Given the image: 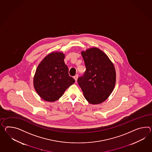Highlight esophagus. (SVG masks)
<instances>
[{"mask_svg":"<svg viewBox=\"0 0 152 152\" xmlns=\"http://www.w3.org/2000/svg\"><path fill=\"white\" fill-rule=\"evenodd\" d=\"M74 78L75 80V81H76V82H77V78H78L77 75H75V76L74 77Z\"/></svg>","mask_w":152,"mask_h":152,"instance_id":"34e87169","label":"esophagus"}]
</instances>
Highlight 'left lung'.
Masks as SVG:
<instances>
[{
	"mask_svg": "<svg viewBox=\"0 0 152 152\" xmlns=\"http://www.w3.org/2000/svg\"><path fill=\"white\" fill-rule=\"evenodd\" d=\"M81 55L86 70L83 76L78 78V83L88 102L102 103L107 99L114 88V65L107 55L96 47L82 51Z\"/></svg>",
	"mask_w": 152,
	"mask_h": 152,
	"instance_id": "obj_1",
	"label": "left lung"
}]
</instances>
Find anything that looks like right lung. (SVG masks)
<instances>
[{
    "instance_id": "1",
    "label": "right lung",
    "mask_w": 152,
    "mask_h": 152,
    "mask_svg": "<svg viewBox=\"0 0 152 152\" xmlns=\"http://www.w3.org/2000/svg\"><path fill=\"white\" fill-rule=\"evenodd\" d=\"M64 58L63 52H52L37 66L34 77V88L45 101L53 102L58 100L75 82L69 75Z\"/></svg>"
}]
</instances>
